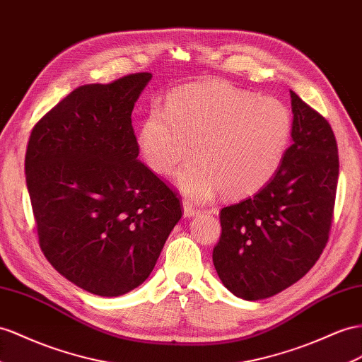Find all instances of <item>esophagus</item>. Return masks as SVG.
<instances>
[{
	"label": "esophagus",
	"mask_w": 362,
	"mask_h": 362,
	"mask_svg": "<svg viewBox=\"0 0 362 362\" xmlns=\"http://www.w3.org/2000/svg\"><path fill=\"white\" fill-rule=\"evenodd\" d=\"M199 212H200V211H199L196 206H192L189 202H183V216H185V217L191 218V217H194V216H197Z\"/></svg>",
	"instance_id": "1"
}]
</instances>
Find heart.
Here are the masks:
<instances>
[{
    "mask_svg": "<svg viewBox=\"0 0 362 362\" xmlns=\"http://www.w3.org/2000/svg\"><path fill=\"white\" fill-rule=\"evenodd\" d=\"M291 134L292 116L281 100L212 81L173 91L165 108L153 105L137 142L159 175L187 159L191 144L194 159L175 175L185 196L208 200L221 189L228 199H245L275 177Z\"/></svg>",
    "mask_w": 362,
    "mask_h": 362,
    "instance_id": "heart-1",
    "label": "heart"
}]
</instances>
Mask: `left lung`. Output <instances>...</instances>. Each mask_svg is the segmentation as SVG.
<instances>
[{"mask_svg": "<svg viewBox=\"0 0 362 362\" xmlns=\"http://www.w3.org/2000/svg\"><path fill=\"white\" fill-rule=\"evenodd\" d=\"M292 145L275 177L220 211L212 262L238 298H269L310 271L329 240L339 159L335 134L320 113L291 91Z\"/></svg>", "mask_w": 362, "mask_h": 362, "instance_id": "8db88e82", "label": "left lung"}]
</instances>
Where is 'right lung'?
Wrapping results in <instances>:
<instances>
[{
    "label": "right lung",
    "mask_w": 362,
    "mask_h": 362,
    "mask_svg": "<svg viewBox=\"0 0 362 362\" xmlns=\"http://www.w3.org/2000/svg\"><path fill=\"white\" fill-rule=\"evenodd\" d=\"M151 73L73 90L32 129L25 182L41 251L69 281L99 296L142 284L180 200L137 159L132 125Z\"/></svg>",
    "instance_id": "add662e5"
}]
</instances>
